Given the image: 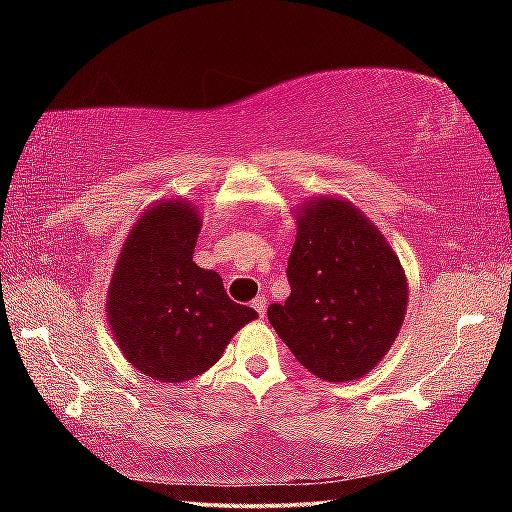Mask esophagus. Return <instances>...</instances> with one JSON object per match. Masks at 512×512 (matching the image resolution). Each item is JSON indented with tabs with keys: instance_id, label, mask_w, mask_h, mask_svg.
Instances as JSON below:
<instances>
[{
	"instance_id": "34e87169",
	"label": "esophagus",
	"mask_w": 512,
	"mask_h": 512,
	"mask_svg": "<svg viewBox=\"0 0 512 512\" xmlns=\"http://www.w3.org/2000/svg\"><path fill=\"white\" fill-rule=\"evenodd\" d=\"M253 309L257 311L259 316H264V311H266V298H264V296H257V298L253 300Z\"/></svg>"
}]
</instances>
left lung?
<instances>
[{
  "label": "left lung",
  "instance_id": "obj_1",
  "mask_svg": "<svg viewBox=\"0 0 512 512\" xmlns=\"http://www.w3.org/2000/svg\"><path fill=\"white\" fill-rule=\"evenodd\" d=\"M287 277L268 307L277 336L316 377L352 381L377 366L404 323L409 282L400 257L357 205L318 194L298 205Z\"/></svg>",
  "mask_w": 512,
  "mask_h": 512
}]
</instances>
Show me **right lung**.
Returning <instances> with one entry per match:
<instances>
[{
    "mask_svg": "<svg viewBox=\"0 0 512 512\" xmlns=\"http://www.w3.org/2000/svg\"><path fill=\"white\" fill-rule=\"evenodd\" d=\"M203 216L187 198L146 207L121 244L108 284V325L142 375L180 384L221 359L225 345L257 318L228 298L219 273L196 266Z\"/></svg>",
    "mask_w": 512,
    "mask_h": 512,
    "instance_id": "1",
    "label": "right lung"
}]
</instances>
